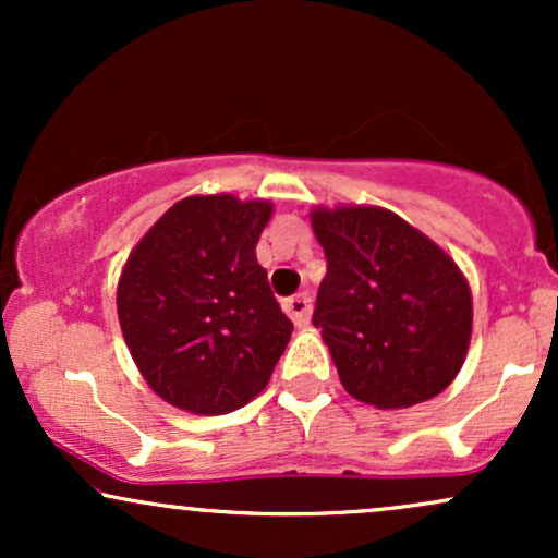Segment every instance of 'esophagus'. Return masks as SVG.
Masks as SVG:
<instances>
[{"instance_id":"1","label":"esophagus","mask_w":558,"mask_h":558,"mask_svg":"<svg viewBox=\"0 0 558 558\" xmlns=\"http://www.w3.org/2000/svg\"><path fill=\"white\" fill-rule=\"evenodd\" d=\"M283 310H286V315L293 319V325H296V328H306V325H310V317H312V299L306 296V293H299V296H291L283 301Z\"/></svg>"}]
</instances>
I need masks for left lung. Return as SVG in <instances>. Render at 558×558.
Wrapping results in <instances>:
<instances>
[{
  "instance_id": "left-lung-1",
  "label": "left lung",
  "mask_w": 558,
  "mask_h": 558,
  "mask_svg": "<svg viewBox=\"0 0 558 558\" xmlns=\"http://www.w3.org/2000/svg\"><path fill=\"white\" fill-rule=\"evenodd\" d=\"M328 257L312 323L345 393L407 409L451 386L472 338V293L444 248L383 207H315Z\"/></svg>"
}]
</instances>
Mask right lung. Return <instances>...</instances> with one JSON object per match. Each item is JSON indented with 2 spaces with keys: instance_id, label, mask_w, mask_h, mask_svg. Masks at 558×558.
Listing matches in <instances>:
<instances>
[{
  "instance_id": "obj_1",
  "label": "right lung",
  "mask_w": 558,
  "mask_h": 558,
  "mask_svg": "<svg viewBox=\"0 0 558 558\" xmlns=\"http://www.w3.org/2000/svg\"><path fill=\"white\" fill-rule=\"evenodd\" d=\"M265 198L185 196L146 230L118 280V317L138 373L191 414H228L270 383L293 323L280 312L257 241Z\"/></svg>"
}]
</instances>
